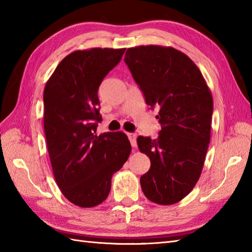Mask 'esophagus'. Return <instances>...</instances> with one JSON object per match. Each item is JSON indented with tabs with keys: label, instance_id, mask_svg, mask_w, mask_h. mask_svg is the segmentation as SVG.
Here are the masks:
<instances>
[{
	"label": "esophagus",
	"instance_id": "34e87169",
	"mask_svg": "<svg viewBox=\"0 0 252 252\" xmlns=\"http://www.w3.org/2000/svg\"><path fill=\"white\" fill-rule=\"evenodd\" d=\"M127 137H129L132 147L135 148L136 147V134L135 133H129V134H127Z\"/></svg>",
	"mask_w": 252,
	"mask_h": 252
}]
</instances>
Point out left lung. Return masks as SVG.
Wrapping results in <instances>:
<instances>
[{"instance_id":"left-lung-1","label":"left lung","mask_w":252,"mask_h":252,"mask_svg":"<svg viewBox=\"0 0 252 252\" xmlns=\"http://www.w3.org/2000/svg\"><path fill=\"white\" fill-rule=\"evenodd\" d=\"M129 67L146 104L158 107V138L138 136L140 151L151 159L141 176L144 195L159 205H173L194 189L210 143L213 100L199 69L173 47L127 49Z\"/></svg>"}]
</instances>
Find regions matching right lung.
<instances>
[{
	"instance_id": "obj_1",
	"label": "right lung",
	"mask_w": 252,
	"mask_h": 252,
	"mask_svg": "<svg viewBox=\"0 0 252 252\" xmlns=\"http://www.w3.org/2000/svg\"><path fill=\"white\" fill-rule=\"evenodd\" d=\"M126 49L76 51L60 63L44 94V132L53 173L63 195L82 208L108 196L112 174L122 168L131 144L122 132L96 135L98 88Z\"/></svg>"
}]
</instances>
